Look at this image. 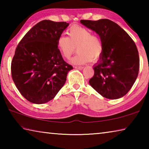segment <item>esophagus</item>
Masks as SVG:
<instances>
[{"mask_svg": "<svg viewBox=\"0 0 149 149\" xmlns=\"http://www.w3.org/2000/svg\"><path fill=\"white\" fill-rule=\"evenodd\" d=\"M75 68L78 69V70H83L84 69V67L83 66H75Z\"/></svg>", "mask_w": 149, "mask_h": 149, "instance_id": "34e87169", "label": "esophagus"}]
</instances>
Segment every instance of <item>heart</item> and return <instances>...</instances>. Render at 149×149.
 <instances>
[{
	"instance_id": "1",
	"label": "heart",
	"mask_w": 149,
	"mask_h": 149,
	"mask_svg": "<svg viewBox=\"0 0 149 149\" xmlns=\"http://www.w3.org/2000/svg\"><path fill=\"white\" fill-rule=\"evenodd\" d=\"M68 37L60 35L57 39V47L65 58L70 59L75 49L77 54L72 60L74 64H84L96 61L101 56L103 45L99 37L93 35L86 27L74 26L68 30Z\"/></svg>"
}]
</instances>
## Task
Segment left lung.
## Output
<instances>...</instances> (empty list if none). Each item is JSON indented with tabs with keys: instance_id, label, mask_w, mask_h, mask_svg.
<instances>
[{
	"instance_id": "left-lung-1",
	"label": "left lung",
	"mask_w": 149,
	"mask_h": 149,
	"mask_svg": "<svg viewBox=\"0 0 149 149\" xmlns=\"http://www.w3.org/2000/svg\"><path fill=\"white\" fill-rule=\"evenodd\" d=\"M81 24L99 35L103 51L93 65L95 74L89 84L107 99L123 97L138 76L139 56L130 36L120 26L108 19L81 20Z\"/></svg>"
}]
</instances>
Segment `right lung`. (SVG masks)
I'll list each match as a JSON object with an SVG mask.
<instances>
[{
    "instance_id": "add662e5",
    "label": "right lung",
    "mask_w": 149,
    "mask_h": 149,
    "mask_svg": "<svg viewBox=\"0 0 149 149\" xmlns=\"http://www.w3.org/2000/svg\"><path fill=\"white\" fill-rule=\"evenodd\" d=\"M69 26L67 22L42 20L25 35L11 64L17 89L28 101L44 104L53 99L73 69L57 47V39Z\"/></svg>"
}]
</instances>
